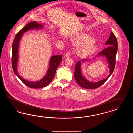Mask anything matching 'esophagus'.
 I'll list each match as a JSON object with an SVG mask.
<instances>
[{
	"label": "esophagus",
	"instance_id": "1",
	"mask_svg": "<svg viewBox=\"0 0 133 133\" xmlns=\"http://www.w3.org/2000/svg\"><path fill=\"white\" fill-rule=\"evenodd\" d=\"M71 55V52L70 51H68L65 55V57H69Z\"/></svg>",
	"mask_w": 133,
	"mask_h": 133
}]
</instances>
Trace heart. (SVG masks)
Instances as JSON below:
<instances>
[{"label":"heart","instance_id":"heart-1","mask_svg":"<svg viewBox=\"0 0 133 133\" xmlns=\"http://www.w3.org/2000/svg\"><path fill=\"white\" fill-rule=\"evenodd\" d=\"M72 43L78 46V54L82 56H87L95 54L98 47L94 44V38L90 35L81 33L77 35L71 39Z\"/></svg>","mask_w":133,"mask_h":133}]
</instances>
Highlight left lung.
Segmentation results:
<instances>
[{"label":"left lung","mask_w":133,"mask_h":133,"mask_svg":"<svg viewBox=\"0 0 133 133\" xmlns=\"http://www.w3.org/2000/svg\"><path fill=\"white\" fill-rule=\"evenodd\" d=\"M105 44L108 47L99 52L95 57L99 56H104L105 57L109 65V75L107 78L98 82H89L82 74V65L85 62L88 61L91 59H82L81 61H79L78 62L76 65L74 78L78 85L82 88L87 89H92L98 88L107 81L114 71L116 63V54L118 50V42L116 37L112 32L110 33L109 38Z\"/></svg>","instance_id":"8db88e82"}]
</instances>
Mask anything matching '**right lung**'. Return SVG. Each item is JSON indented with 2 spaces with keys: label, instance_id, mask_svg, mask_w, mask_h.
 <instances>
[{
  "label": "right lung",
  "instance_id": "add662e5",
  "mask_svg": "<svg viewBox=\"0 0 133 133\" xmlns=\"http://www.w3.org/2000/svg\"><path fill=\"white\" fill-rule=\"evenodd\" d=\"M44 25L37 22H32L27 24L15 36L12 47V66L14 73L25 85L31 88H41L49 85L55 77L56 70L61 63L62 56L61 55L51 56L49 60L48 70L44 76L39 81H28L22 77L18 72V62L19 59V48L20 42L24 33L30 30H41Z\"/></svg>",
  "mask_w": 133,
  "mask_h": 133
}]
</instances>
